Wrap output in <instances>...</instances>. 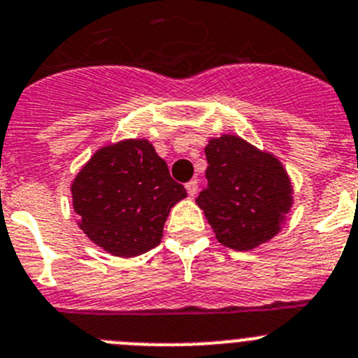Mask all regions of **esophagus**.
<instances>
[{"label": "esophagus", "mask_w": 358, "mask_h": 358, "mask_svg": "<svg viewBox=\"0 0 358 358\" xmlns=\"http://www.w3.org/2000/svg\"><path fill=\"white\" fill-rule=\"evenodd\" d=\"M185 189L187 192H189V196L198 194V180H190V182H187Z\"/></svg>", "instance_id": "esophagus-1"}]
</instances>
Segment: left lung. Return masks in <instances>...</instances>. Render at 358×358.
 <instances>
[{
	"mask_svg": "<svg viewBox=\"0 0 358 358\" xmlns=\"http://www.w3.org/2000/svg\"><path fill=\"white\" fill-rule=\"evenodd\" d=\"M205 153L208 183L196 201L217 240L250 250L275 236L292 206V185L279 160L236 136L212 139Z\"/></svg>",
	"mask_w": 358,
	"mask_h": 358,
	"instance_id": "obj_1",
	"label": "left lung"
}]
</instances>
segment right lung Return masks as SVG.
<instances>
[{
    "mask_svg": "<svg viewBox=\"0 0 358 358\" xmlns=\"http://www.w3.org/2000/svg\"><path fill=\"white\" fill-rule=\"evenodd\" d=\"M185 196L146 139L99 150L72 183L79 228L93 243L123 258L159 245L169 210Z\"/></svg>",
    "mask_w": 358,
    "mask_h": 358,
    "instance_id": "obj_1",
    "label": "right lung"
}]
</instances>
